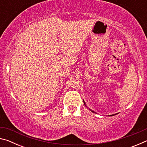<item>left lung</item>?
<instances>
[{"label":"left lung","mask_w":147,"mask_h":147,"mask_svg":"<svg viewBox=\"0 0 147 147\" xmlns=\"http://www.w3.org/2000/svg\"><path fill=\"white\" fill-rule=\"evenodd\" d=\"M84 104H85V105H86V103L85 102H84ZM91 111H92V112H94V111H92V110H91Z\"/></svg>","instance_id":"left-lung-1"}]
</instances>
